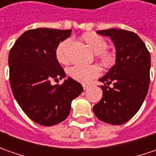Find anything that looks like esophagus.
Segmentation results:
<instances>
[{"mask_svg":"<svg viewBox=\"0 0 156 156\" xmlns=\"http://www.w3.org/2000/svg\"><path fill=\"white\" fill-rule=\"evenodd\" d=\"M90 87V85H88V84H83V90H88Z\"/></svg>","mask_w":156,"mask_h":156,"instance_id":"1","label":"esophagus"}]
</instances>
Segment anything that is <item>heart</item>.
Segmentation results:
<instances>
[{
    "mask_svg": "<svg viewBox=\"0 0 156 156\" xmlns=\"http://www.w3.org/2000/svg\"><path fill=\"white\" fill-rule=\"evenodd\" d=\"M83 41L86 43L89 48L97 55H100L102 62L108 65L111 61V57L105 53L107 49V42L100 35L94 33H87L82 36ZM67 41L61 42L56 49V57L58 62L62 64H66L69 61L68 58L66 56L64 48L67 44ZM70 77L79 83H87L90 82L92 79L98 78L101 73V71L97 66H83V65H76L73 66L68 70Z\"/></svg>",
    "mask_w": 156,
    "mask_h": 156,
    "instance_id": "b5f03b06",
    "label": "heart"
}]
</instances>
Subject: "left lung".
<instances>
[{"instance_id":"1","label":"left lung","mask_w":156,"mask_h":156,"mask_svg":"<svg viewBox=\"0 0 156 156\" xmlns=\"http://www.w3.org/2000/svg\"><path fill=\"white\" fill-rule=\"evenodd\" d=\"M97 34L110 37L115 48V61L98 79L105 86H101L103 96L93 111L101 121L119 125L136 114L147 96L150 54L144 42L133 32L111 28L97 31Z\"/></svg>"}]
</instances>
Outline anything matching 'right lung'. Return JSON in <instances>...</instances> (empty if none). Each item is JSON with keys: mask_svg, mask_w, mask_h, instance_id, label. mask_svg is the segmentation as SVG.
I'll return each mask as SVG.
<instances>
[{"mask_svg": "<svg viewBox=\"0 0 156 156\" xmlns=\"http://www.w3.org/2000/svg\"><path fill=\"white\" fill-rule=\"evenodd\" d=\"M72 30L37 28L26 31L9 51V81L14 98L31 120L43 126L63 122L71 111L73 99L83 86L74 79L52 85L66 73L56 57L59 43Z\"/></svg>", "mask_w": 156, "mask_h": 156, "instance_id": "add662e5", "label": "right lung"}]
</instances>
